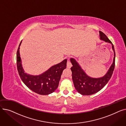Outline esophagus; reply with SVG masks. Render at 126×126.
Here are the masks:
<instances>
[{
  "instance_id": "esophagus-1",
  "label": "esophagus",
  "mask_w": 126,
  "mask_h": 126,
  "mask_svg": "<svg viewBox=\"0 0 126 126\" xmlns=\"http://www.w3.org/2000/svg\"><path fill=\"white\" fill-rule=\"evenodd\" d=\"M71 66H72V64H71V63H70V61H69V60L68 59V60H67V67L70 68Z\"/></svg>"
}]
</instances>
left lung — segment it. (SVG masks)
<instances>
[{
	"mask_svg": "<svg viewBox=\"0 0 126 126\" xmlns=\"http://www.w3.org/2000/svg\"><path fill=\"white\" fill-rule=\"evenodd\" d=\"M99 32L101 40L112 45V48L114 52L113 63L105 76L101 78H94L86 75L75 59H70V62L72 65L71 67L72 81L76 89L82 95H91L101 90L109 81L114 69L115 52L114 46L105 34L101 31H99Z\"/></svg>",
	"mask_w": 126,
	"mask_h": 126,
	"instance_id": "8db88e82",
	"label": "left lung"
}]
</instances>
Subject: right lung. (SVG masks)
<instances>
[{
  "label": "right lung",
  "mask_w": 126,
  "mask_h": 126,
  "mask_svg": "<svg viewBox=\"0 0 126 126\" xmlns=\"http://www.w3.org/2000/svg\"><path fill=\"white\" fill-rule=\"evenodd\" d=\"M17 51V67L19 75L24 84L32 91L41 95H48L54 92L58 88L62 72L66 68L67 59L51 66L44 73L32 76L25 73L22 67L19 49Z\"/></svg>",
  "instance_id": "1"
}]
</instances>
